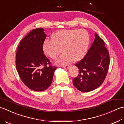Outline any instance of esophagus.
<instances>
[{
	"mask_svg": "<svg viewBox=\"0 0 124 124\" xmlns=\"http://www.w3.org/2000/svg\"><path fill=\"white\" fill-rule=\"evenodd\" d=\"M62 67H64L65 69H69L70 68V66L69 65H65V66H62Z\"/></svg>",
	"mask_w": 124,
	"mask_h": 124,
	"instance_id": "esophagus-1",
	"label": "esophagus"
}]
</instances>
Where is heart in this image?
Here are the masks:
<instances>
[{
	"instance_id": "1",
	"label": "heart",
	"mask_w": 124,
	"mask_h": 124,
	"mask_svg": "<svg viewBox=\"0 0 124 124\" xmlns=\"http://www.w3.org/2000/svg\"><path fill=\"white\" fill-rule=\"evenodd\" d=\"M89 43L88 32L83 29L61 30L52 35V41L45 40L43 49L44 53L52 59H57L59 65L69 64L72 60L78 61L86 54Z\"/></svg>"
}]
</instances>
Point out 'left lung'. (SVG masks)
Here are the masks:
<instances>
[{
  "mask_svg": "<svg viewBox=\"0 0 124 124\" xmlns=\"http://www.w3.org/2000/svg\"><path fill=\"white\" fill-rule=\"evenodd\" d=\"M95 37L86 55L75 65L79 69V75L73 79V83L81 92H89L99 87L105 79L109 66V54L104 42L96 33Z\"/></svg>",
  "mask_w": 124,
  "mask_h": 124,
  "instance_id": "1",
  "label": "left lung"
}]
</instances>
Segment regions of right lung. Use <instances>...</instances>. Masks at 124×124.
I'll list each match as a JSON object with an SVG mask.
<instances>
[{
	"label": "right lung",
	"instance_id": "add662e5",
	"mask_svg": "<svg viewBox=\"0 0 124 124\" xmlns=\"http://www.w3.org/2000/svg\"><path fill=\"white\" fill-rule=\"evenodd\" d=\"M43 28L31 30L20 43L16 54V68L20 79L29 89L46 90L51 85L56 67L44 54L46 35Z\"/></svg>",
	"mask_w": 124,
	"mask_h": 124
}]
</instances>
